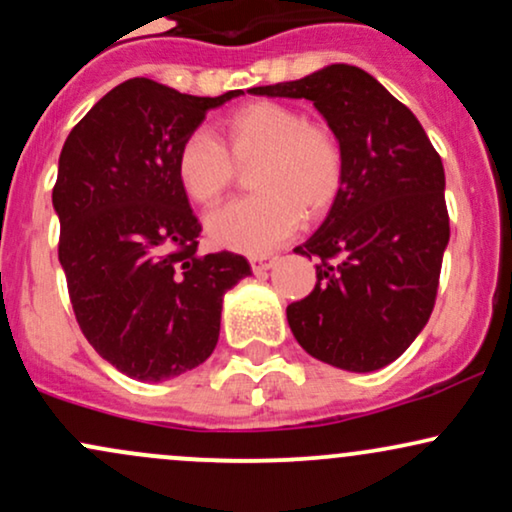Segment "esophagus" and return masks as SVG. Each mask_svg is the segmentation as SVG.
I'll return each instance as SVG.
<instances>
[{
	"mask_svg": "<svg viewBox=\"0 0 512 512\" xmlns=\"http://www.w3.org/2000/svg\"><path fill=\"white\" fill-rule=\"evenodd\" d=\"M276 262H279V257H250V267L255 274L267 272V269H272Z\"/></svg>",
	"mask_w": 512,
	"mask_h": 512,
	"instance_id": "1",
	"label": "esophagus"
}]
</instances>
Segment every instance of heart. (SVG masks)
Returning <instances> with one entry per match:
<instances>
[{"label":"heart","mask_w":512,"mask_h":512,"mask_svg":"<svg viewBox=\"0 0 512 512\" xmlns=\"http://www.w3.org/2000/svg\"><path fill=\"white\" fill-rule=\"evenodd\" d=\"M257 195L236 199L207 219L211 240L221 248L264 255L279 248L305 216H320L342 190L344 151L337 134L301 110L276 101H255L221 122V139L207 129L187 134L175 154L182 192L209 209L248 166Z\"/></svg>","instance_id":"heart-1"}]
</instances>
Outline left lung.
I'll use <instances>...</instances> for the list:
<instances>
[{
	"instance_id": "8db88e82",
	"label": "left lung",
	"mask_w": 512,
	"mask_h": 512,
	"mask_svg": "<svg viewBox=\"0 0 512 512\" xmlns=\"http://www.w3.org/2000/svg\"><path fill=\"white\" fill-rule=\"evenodd\" d=\"M250 93L313 101L344 151L330 214L293 250L320 257L315 289L286 308L293 337L334 368H383L419 337L436 303L450 240L443 161L407 105L351 64Z\"/></svg>"
}]
</instances>
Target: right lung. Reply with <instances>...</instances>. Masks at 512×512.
Returning <instances> with one entry per match:
<instances>
[{
    "label": "right lung",
    "mask_w": 512,
    "mask_h": 512,
    "mask_svg": "<svg viewBox=\"0 0 512 512\" xmlns=\"http://www.w3.org/2000/svg\"><path fill=\"white\" fill-rule=\"evenodd\" d=\"M240 93L199 98L129 79L62 146L52 204L76 322L105 361L142 383L207 361L223 293L252 274L243 255H197L202 226L175 178L182 139Z\"/></svg>",
    "instance_id": "right-lung-1"
}]
</instances>
